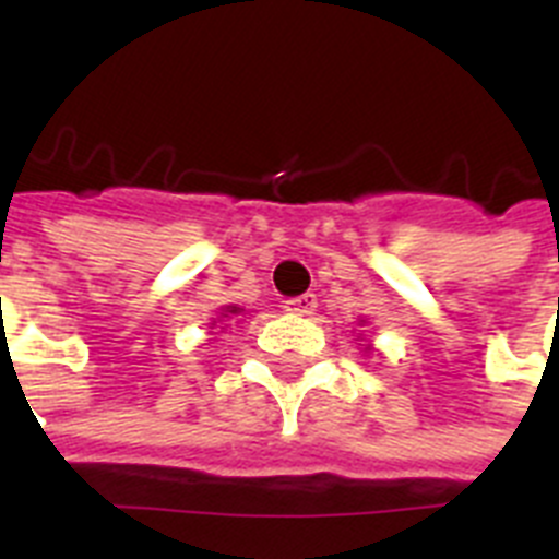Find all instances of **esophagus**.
I'll list each match as a JSON object with an SVG mask.
<instances>
[{
    "instance_id": "1",
    "label": "esophagus",
    "mask_w": 559,
    "mask_h": 559,
    "mask_svg": "<svg viewBox=\"0 0 559 559\" xmlns=\"http://www.w3.org/2000/svg\"><path fill=\"white\" fill-rule=\"evenodd\" d=\"M284 309L293 314H312L318 309V295L314 293H304L298 298H286Z\"/></svg>"
}]
</instances>
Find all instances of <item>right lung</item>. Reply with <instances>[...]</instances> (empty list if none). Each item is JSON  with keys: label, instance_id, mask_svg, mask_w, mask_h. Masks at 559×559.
Masks as SVG:
<instances>
[{"label": "right lung", "instance_id": "1", "mask_svg": "<svg viewBox=\"0 0 559 559\" xmlns=\"http://www.w3.org/2000/svg\"><path fill=\"white\" fill-rule=\"evenodd\" d=\"M227 312H230V314H236V312H239V309H236V307H227Z\"/></svg>", "mask_w": 559, "mask_h": 559}]
</instances>
